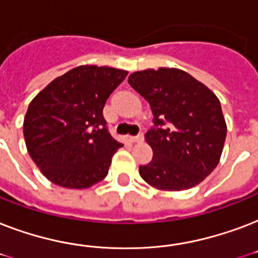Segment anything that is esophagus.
<instances>
[{"label": "esophagus", "instance_id": "obj_1", "mask_svg": "<svg viewBox=\"0 0 258 258\" xmlns=\"http://www.w3.org/2000/svg\"><path fill=\"white\" fill-rule=\"evenodd\" d=\"M130 141L133 142V143H141V142H143V134H139L138 137L130 138Z\"/></svg>", "mask_w": 258, "mask_h": 258}]
</instances>
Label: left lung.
<instances>
[{
  "label": "left lung",
  "mask_w": 258,
  "mask_h": 258,
  "mask_svg": "<svg viewBox=\"0 0 258 258\" xmlns=\"http://www.w3.org/2000/svg\"><path fill=\"white\" fill-rule=\"evenodd\" d=\"M128 83L149 101L155 125L145 135L154 155L139 166L142 178L165 191L201 183L218 165L226 138L218 97L176 68L138 71Z\"/></svg>",
  "instance_id": "obj_1"
}]
</instances>
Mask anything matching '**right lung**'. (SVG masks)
Listing matches in <instances>:
<instances>
[{
  "instance_id": "obj_1",
  "label": "right lung",
  "mask_w": 258,
  "mask_h": 258,
  "mask_svg": "<svg viewBox=\"0 0 258 258\" xmlns=\"http://www.w3.org/2000/svg\"><path fill=\"white\" fill-rule=\"evenodd\" d=\"M127 74L111 67H76L30 101L24 119L26 149L52 183L87 188L107 176L123 145L108 133L103 108Z\"/></svg>"
}]
</instances>
